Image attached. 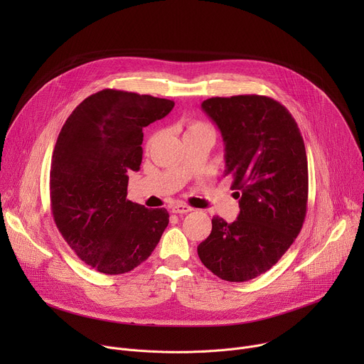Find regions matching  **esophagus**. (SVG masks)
Here are the masks:
<instances>
[{"label":"esophagus","instance_id":"obj_1","mask_svg":"<svg viewBox=\"0 0 364 364\" xmlns=\"http://www.w3.org/2000/svg\"><path fill=\"white\" fill-rule=\"evenodd\" d=\"M193 209L190 205H187V204H183V203H180V204H176V205H173L171 207V212L173 213H176V215H186V213H188V212H191Z\"/></svg>","mask_w":364,"mask_h":364}]
</instances>
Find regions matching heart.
<instances>
[{"mask_svg":"<svg viewBox=\"0 0 364 364\" xmlns=\"http://www.w3.org/2000/svg\"><path fill=\"white\" fill-rule=\"evenodd\" d=\"M191 135H203V136H210L215 139V128L209 124L205 122H201V121H191L187 124V128H186V134L184 136H191ZM155 139V136H152L149 139V144Z\"/></svg>","mask_w":364,"mask_h":364,"instance_id":"b5f03b06","label":"heart"}]
</instances>
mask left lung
I'll use <instances>...</instances> for the list:
<instances>
[{
  "label": "left lung",
  "mask_w": 364,
  "mask_h": 364,
  "mask_svg": "<svg viewBox=\"0 0 364 364\" xmlns=\"http://www.w3.org/2000/svg\"><path fill=\"white\" fill-rule=\"evenodd\" d=\"M201 108L220 129L225 176L237 190L240 213L232 223L215 216L197 253L219 278L245 282L269 271L301 232L308 200L305 145L289 111L272 97H210Z\"/></svg>",
  "instance_id": "obj_1"
}]
</instances>
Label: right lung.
<instances>
[{
    "mask_svg": "<svg viewBox=\"0 0 364 364\" xmlns=\"http://www.w3.org/2000/svg\"><path fill=\"white\" fill-rule=\"evenodd\" d=\"M168 99L103 89L66 119L50 168V204L68 245L90 268L119 275L141 265L168 225L166 209L127 198L142 161V128L167 117Z\"/></svg>",
    "mask_w": 364,
    "mask_h": 364,
    "instance_id": "obj_1",
    "label": "right lung"
}]
</instances>
